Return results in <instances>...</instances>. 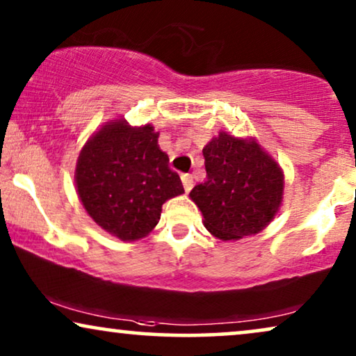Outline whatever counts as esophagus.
Masks as SVG:
<instances>
[{
  "instance_id": "1",
  "label": "esophagus",
  "mask_w": 356,
  "mask_h": 356,
  "mask_svg": "<svg viewBox=\"0 0 356 356\" xmlns=\"http://www.w3.org/2000/svg\"><path fill=\"white\" fill-rule=\"evenodd\" d=\"M181 181H183V186H184V191L189 193L194 186V181H193V177L191 175H181Z\"/></svg>"
}]
</instances>
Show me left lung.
I'll list each match as a JSON object with an SVG mask.
<instances>
[{"instance_id":"8db88e82","label":"left lung","mask_w":356,"mask_h":356,"mask_svg":"<svg viewBox=\"0 0 356 356\" xmlns=\"http://www.w3.org/2000/svg\"><path fill=\"white\" fill-rule=\"evenodd\" d=\"M207 178L189 196L223 241L259 233L279 211L284 175L256 140L220 133L202 149Z\"/></svg>"}]
</instances>
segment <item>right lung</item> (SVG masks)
Masks as SVG:
<instances>
[{
	"mask_svg": "<svg viewBox=\"0 0 356 356\" xmlns=\"http://www.w3.org/2000/svg\"><path fill=\"white\" fill-rule=\"evenodd\" d=\"M150 124L123 120L104 126L82 147L76 186L82 206L99 225L123 241L139 240L157 225L162 204L184 193Z\"/></svg>",
	"mask_w": 356,
	"mask_h": 356,
	"instance_id": "obj_1",
	"label": "right lung"
}]
</instances>
